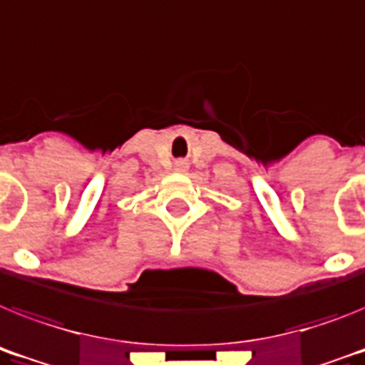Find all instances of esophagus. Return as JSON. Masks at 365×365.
<instances>
[{"label": "esophagus", "mask_w": 365, "mask_h": 365, "mask_svg": "<svg viewBox=\"0 0 365 365\" xmlns=\"http://www.w3.org/2000/svg\"><path fill=\"white\" fill-rule=\"evenodd\" d=\"M186 170H188V164H186L185 160L175 162V171H179V173H185Z\"/></svg>", "instance_id": "34e87169"}]
</instances>
